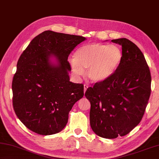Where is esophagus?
I'll list each match as a JSON object with an SVG mask.
<instances>
[{"instance_id": "1", "label": "esophagus", "mask_w": 159, "mask_h": 159, "mask_svg": "<svg viewBox=\"0 0 159 159\" xmlns=\"http://www.w3.org/2000/svg\"><path fill=\"white\" fill-rule=\"evenodd\" d=\"M88 88V85H85V84H84V93L85 92H86V90H87V89Z\"/></svg>"}]
</instances>
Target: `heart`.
<instances>
[{"mask_svg":"<svg viewBox=\"0 0 159 159\" xmlns=\"http://www.w3.org/2000/svg\"><path fill=\"white\" fill-rule=\"evenodd\" d=\"M122 54L120 48L114 45L99 43L82 46L70 60L72 71L76 76H81L83 69L92 83H100L112 76L120 65Z\"/></svg>","mask_w":159,"mask_h":159,"instance_id":"heart-1","label":"heart"}]
</instances>
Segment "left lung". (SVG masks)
Here are the masks:
<instances>
[{
    "mask_svg": "<svg viewBox=\"0 0 159 159\" xmlns=\"http://www.w3.org/2000/svg\"><path fill=\"white\" fill-rule=\"evenodd\" d=\"M122 46V57L112 76L85 92L91 104L90 126L97 135L124 136L140 122L151 94L152 77L143 53L128 39H112Z\"/></svg>",
    "mask_w": 159,
    "mask_h": 159,
    "instance_id": "left-lung-1",
    "label": "left lung"
}]
</instances>
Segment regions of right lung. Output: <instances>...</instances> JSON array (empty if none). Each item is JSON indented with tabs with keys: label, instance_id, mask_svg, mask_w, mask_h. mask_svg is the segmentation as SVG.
Segmentation results:
<instances>
[{
	"label": "right lung",
	"instance_id": "add662e5",
	"mask_svg": "<svg viewBox=\"0 0 159 159\" xmlns=\"http://www.w3.org/2000/svg\"><path fill=\"white\" fill-rule=\"evenodd\" d=\"M85 37L46 30L32 40L17 62L12 88L14 112L39 135L61 131L69 112L84 95L83 85L70 81L68 56ZM57 59L56 64L50 58Z\"/></svg>",
	"mask_w": 159,
	"mask_h": 159
}]
</instances>
